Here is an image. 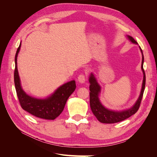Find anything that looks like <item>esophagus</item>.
I'll list each match as a JSON object with an SVG mask.
<instances>
[{
  "label": "esophagus",
  "mask_w": 157,
  "mask_h": 157,
  "mask_svg": "<svg viewBox=\"0 0 157 157\" xmlns=\"http://www.w3.org/2000/svg\"><path fill=\"white\" fill-rule=\"evenodd\" d=\"M78 81L81 84L84 83L85 81H86V77H85V76L82 74L80 75L78 77Z\"/></svg>",
  "instance_id": "1"
}]
</instances>
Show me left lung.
<instances>
[{
    "mask_svg": "<svg viewBox=\"0 0 157 157\" xmlns=\"http://www.w3.org/2000/svg\"><path fill=\"white\" fill-rule=\"evenodd\" d=\"M128 39L132 43L137 44V42L134 39V38L131 36L127 35ZM140 47V49L142 54V62H141V70L143 71L144 79L143 83H142V87L141 90V92L138 99H137L135 104L132 107L129 109H124L122 111H115L111 110L106 108L103 105H102L101 102L99 99V96L101 92V86L97 81L96 78L95 77L94 74L92 73L89 77V82L90 85V108L94 115L97 118V119L102 123L105 124H113V123H117L124 121L126 118H129L132 115L137 111L140 107L141 101L143 97L144 92L145 86V74L144 70V57L142 52L141 48Z\"/></svg>",
    "mask_w": 157,
    "mask_h": 157,
    "instance_id": "obj_1",
    "label": "left lung"
}]
</instances>
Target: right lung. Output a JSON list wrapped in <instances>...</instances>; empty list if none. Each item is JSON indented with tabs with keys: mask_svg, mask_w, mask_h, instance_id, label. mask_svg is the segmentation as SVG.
Masks as SVG:
<instances>
[{
	"mask_svg": "<svg viewBox=\"0 0 157 157\" xmlns=\"http://www.w3.org/2000/svg\"><path fill=\"white\" fill-rule=\"evenodd\" d=\"M21 43L17 50L15 56L14 84L17 96L23 109L38 118L46 120H54L62 113L68 98L76 88L75 80H71L59 86L49 97L39 99L32 97L22 89L19 76L17 57L20 50Z\"/></svg>",
	"mask_w": 157,
	"mask_h": 157,
	"instance_id": "1",
	"label": "right lung"
}]
</instances>
